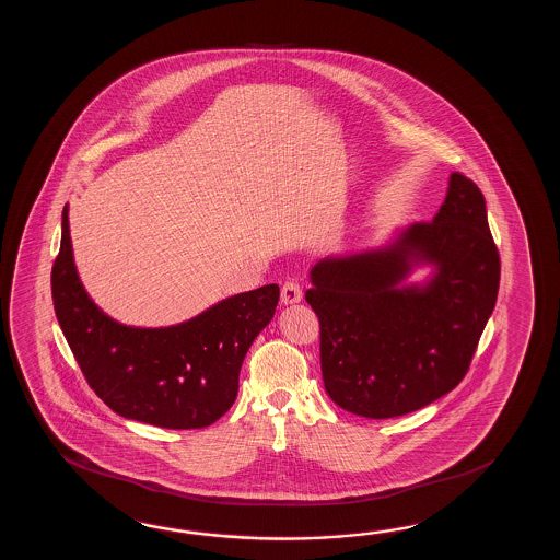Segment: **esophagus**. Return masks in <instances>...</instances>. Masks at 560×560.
Instances as JSON below:
<instances>
[{
	"mask_svg": "<svg viewBox=\"0 0 560 560\" xmlns=\"http://www.w3.org/2000/svg\"><path fill=\"white\" fill-rule=\"evenodd\" d=\"M302 300V285L298 284L294 278H288L282 284V302L284 304H296Z\"/></svg>",
	"mask_w": 560,
	"mask_h": 560,
	"instance_id": "1",
	"label": "esophagus"
}]
</instances>
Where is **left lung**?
Here are the masks:
<instances>
[{
    "label": "left lung",
    "mask_w": 560,
    "mask_h": 560,
    "mask_svg": "<svg viewBox=\"0 0 560 560\" xmlns=\"http://www.w3.org/2000/svg\"><path fill=\"white\" fill-rule=\"evenodd\" d=\"M440 266L422 291L398 289L410 259ZM500 254L480 188L460 172L430 222L388 250L312 268L306 302L320 322L324 388L364 418L415 412L454 390L497 304Z\"/></svg>",
    "instance_id": "obj_1"
}]
</instances>
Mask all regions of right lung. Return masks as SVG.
<instances>
[{
    "mask_svg": "<svg viewBox=\"0 0 560 560\" xmlns=\"http://www.w3.org/2000/svg\"><path fill=\"white\" fill-rule=\"evenodd\" d=\"M278 298V284H268L178 326H121L97 310L75 275L63 208L60 252L51 266L54 310L90 388L119 417L160 429L214 424L234 405L244 357L272 320Z\"/></svg>",
    "mask_w": 560,
    "mask_h": 560,
    "instance_id": "1",
    "label": "right lung"
}]
</instances>
